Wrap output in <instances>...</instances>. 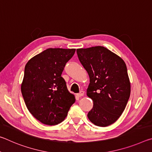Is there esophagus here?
Returning a JSON list of instances; mask_svg holds the SVG:
<instances>
[{
	"instance_id": "34e87169",
	"label": "esophagus",
	"mask_w": 152,
	"mask_h": 152,
	"mask_svg": "<svg viewBox=\"0 0 152 152\" xmlns=\"http://www.w3.org/2000/svg\"><path fill=\"white\" fill-rule=\"evenodd\" d=\"M84 91H81L78 94H77V95H78V96H79V97L83 96H84Z\"/></svg>"
}]
</instances>
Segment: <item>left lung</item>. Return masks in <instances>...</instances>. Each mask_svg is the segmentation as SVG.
<instances>
[{
    "mask_svg": "<svg viewBox=\"0 0 152 152\" xmlns=\"http://www.w3.org/2000/svg\"><path fill=\"white\" fill-rule=\"evenodd\" d=\"M76 52L90 78L86 94L93 101V107L87 116L99 127L111 125L124 111L130 96L125 61L102 46L77 49Z\"/></svg>",
    "mask_w": 152,
    "mask_h": 152,
    "instance_id": "1",
    "label": "left lung"
}]
</instances>
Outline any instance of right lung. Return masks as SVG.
I'll use <instances>...</instances> for the list:
<instances>
[{"label": "right lung", "mask_w": 152, "mask_h": 152, "mask_svg": "<svg viewBox=\"0 0 152 152\" xmlns=\"http://www.w3.org/2000/svg\"><path fill=\"white\" fill-rule=\"evenodd\" d=\"M75 49L48 48L28 61L21 92L29 111L48 125L62 122L75 102L61 76Z\"/></svg>", "instance_id": "right-lung-1"}]
</instances>
